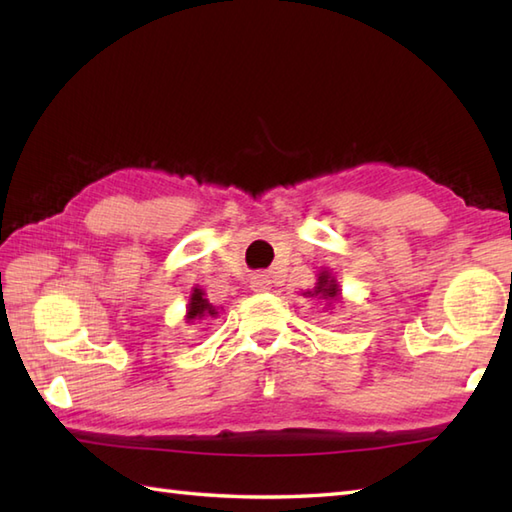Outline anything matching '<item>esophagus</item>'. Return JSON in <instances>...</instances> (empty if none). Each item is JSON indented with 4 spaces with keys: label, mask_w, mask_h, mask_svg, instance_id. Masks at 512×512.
Wrapping results in <instances>:
<instances>
[{
    "label": "esophagus",
    "mask_w": 512,
    "mask_h": 512,
    "mask_svg": "<svg viewBox=\"0 0 512 512\" xmlns=\"http://www.w3.org/2000/svg\"><path fill=\"white\" fill-rule=\"evenodd\" d=\"M250 288H253L255 292H266L268 290V279L264 275H255L253 279H250Z\"/></svg>",
    "instance_id": "obj_1"
}]
</instances>
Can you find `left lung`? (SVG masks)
I'll return each mask as SVG.
<instances>
[{"label":"left lung","mask_w":512,"mask_h":512,"mask_svg":"<svg viewBox=\"0 0 512 512\" xmlns=\"http://www.w3.org/2000/svg\"><path fill=\"white\" fill-rule=\"evenodd\" d=\"M303 297H317V299H323L325 303H328V308H330L332 303L341 301L339 281H336V277L330 273L328 268H321L319 275H317V284H314L312 290L303 292Z\"/></svg>","instance_id":"1"}]
</instances>
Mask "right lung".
Wrapping results in <instances>:
<instances>
[{"label":"right lung","instance_id":"right-lung-1","mask_svg":"<svg viewBox=\"0 0 512 512\" xmlns=\"http://www.w3.org/2000/svg\"><path fill=\"white\" fill-rule=\"evenodd\" d=\"M220 308H215L213 303L206 299V292L200 286L191 288L189 295V303H187V314H184V321L187 323H195L202 319H217L220 317Z\"/></svg>","mask_w":512,"mask_h":512}]
</instances>
